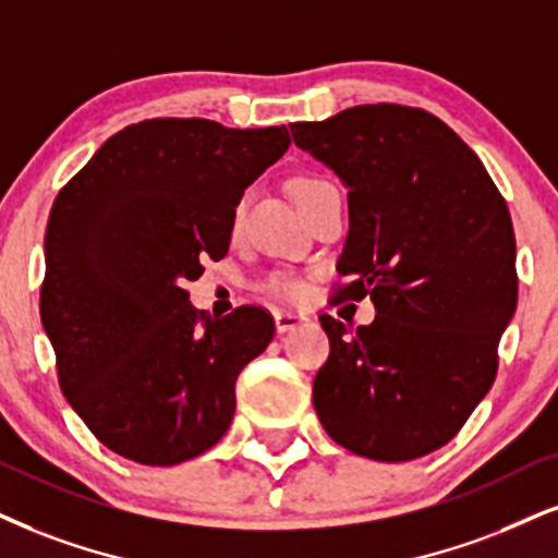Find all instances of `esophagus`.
<instances>
[{
	"label": "esophagus",
	"instance_id": "34e87169",
	"mask_svg": "<svg viewBox=\"0 0 558 558\" xmlns=\"http://www.w3.org/2000/svg\"><path fill=\"white\" fill-rule=\"evenodd\" d=\"M307 318L300 313H292V311H277L274 313V323H277V331L279 333H287V331H294V328L302 326Z\"/></svg>",
	"mask_w": 558,
	"mask_h": 558
}]
</instances>
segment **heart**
<instances>
[{
  "instance_id": "1",
  "label": "heart",
  "mask_w": 558,
  "mask_h": 558,
  "mask_svg": "<svg viewBox=\"0 0 558 558\" xmlns=\"http://www.w3.org/2000/svg\"><path fill=\"white\" fill-rule=\"evenodd\" d=\"M318 183H323V181H320V178H315V175H298V178H292L290 189H292L294 198L300 202V198L305 194H311V191ZM264 290L268 294H274V298H281V300H300L302 292H305V287H302V281L290 271H274L264 279Z\"/></svg>"
}]
</instances>
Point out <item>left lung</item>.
<instances>
[{
  "label": "left lung",
  "mask_w": 558,
  "mask_h": 558,
  "mask_svg": "<svg viewBox=\"0 0 558 558\" xmlns=\"http://www.w3.org/2000/svg\"><path fill=\"white\" fill-rule=\"evenodd\" d=\"M292 140L349 189L343 300L369 326L320 315L331 354L313 403L333 442L401 463L458 435L489 393L518 307L510 209L484 162L422 108L354 106L292 123Z\"/></svg>",
  "instance_id": "8db88e82"
}]
</instances>
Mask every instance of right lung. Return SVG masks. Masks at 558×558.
<instances>
[{
	"label": "right lung",
	"instance_id": "right-lung-1",
	"mask_svg": "<svg viewBox=\"0 0 558 558\" xmlns=\"http://www.w3.org/2000/svg\"><path fill=\"white\" fill-rule=\"evenodd\" d=\"M287 147V126L149 119L59 191L40 323L61 393L108 450L175 465L222 439L238 375L274 339V318L253 305L206 318L185 281L225 256L240 196Z\"/></svg>",
	"mask_w": 558,
	"mask_h": 558
}]
</instances>
